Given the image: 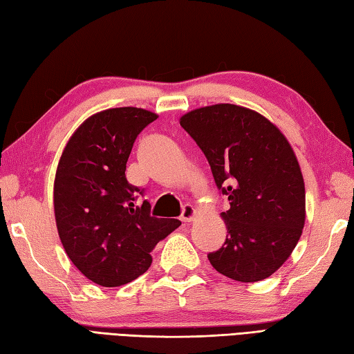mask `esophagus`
Wrapping results in <instances>:
<instances>
[{
	"mask_svg": "<svg viewBox=\"0 0 354 354\" xmlns=\"http://www.w3.org/2000/svg\"><path fill=\"white\" fill-rule=\"evenodd\" d=\"M196 218V210L195 207L190 205V204H185L183 207V213H181V219L184 221V223H192L193 219Z\"/></svg>",
	"mask_w": 354,
	"mask_h": 354,
	"instance_id": "obj_1",
	"label": "esophagus"
}]
</instances>
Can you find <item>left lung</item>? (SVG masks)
Wrapping results in <instances>:
<instances>
[{
  "label": "left lung",
  "instance_id": "obj_1",
  "mask_svg": "<svg viewBox=\"0 0 354 354\" xmlns=\"http://www.w3.org/2000/svg\"><path fill=\"white\" fill-rule=\"evenodd\" d=\"M179 124L230 201L221 213L228 234L209 253L210 264L239 282L268 278L292 254L306 223V185L292 145L266 116L234 104L195 109Z\"/></svg>",
  "mask_w": 354,
  "mask_h": 354
}]
</instances>
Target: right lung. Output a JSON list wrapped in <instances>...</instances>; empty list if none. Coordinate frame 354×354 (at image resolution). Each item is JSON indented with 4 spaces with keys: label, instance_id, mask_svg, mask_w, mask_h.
I'll return each instance as SVG.
<instances>
[{
    "label": "right lung",
    "instance_id": "obj_1",
    "mask_svg": "<svg viewBox=\"0 0 354 354\" xmlns=\"http://www.w3.org/2000/svg\"><path fill=\"white\" fill-rule=\"evenodd\" d=\"M156 113L138 107L107 109L75 130L59 158L53 184L55 221L73 266L95 283L120 287L149 270L150 252L181 225L158 219L138 193L126 164L141 130Z\"/></svg>",
    "mask_w": 354,
    "mask_h": 354
}]
</instances>
